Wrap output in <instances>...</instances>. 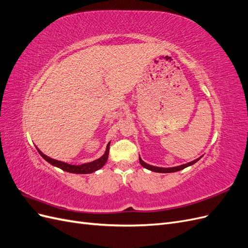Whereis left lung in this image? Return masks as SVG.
Segmentation results:
<instances>
[{"label":"left lung","mask_w":248,"mask_h":248,"mask_svg":"<svg viewBox=\"0 0 248 248\" xmlns=\"http://www.w3.org/2000/svg\"><path fill=\"white\" fill-rule=\"evenodd\" d=\"M199 159H200V158H198V159H196V160H193V161H191V162L182 164V166L175 167V168H158V167L150 166V164H147L146 162L142 161V160L140 159V163L141 166L144 167V168H146V169H148V170H152V171H156V172H174V171L181 170H183V169H185V168H187V167H189V166H192V164L196 163Z\"/></svg>","instance_id":"obj_1"}]
</instances>
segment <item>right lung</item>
I'll return each mask as SVG.
<instances>
[{
  "instance_id": "add662e5",
  "label": "right lung",
  "mask_w": 248,
  "mask_h": 248,
  "mask_svg": "<svg viewBox=\"0 0 248 248\" xmlns=\"http://www.w3.org/2000/svg\"><path fill=\"white\" fill-rule=\"evenodd\" d=\"M38 152L47 162H49L50 164H52V166H55L57 168H60L63 170L69 171V172H74V174H90V172H93L97 170L101 169L104 166V164H106V162L108 161V153H109V144L107 147L106 153H104V155L101 156L99 159H96L92 162L80 164V166H71V164L65 163V162H62V161H58L56 159H52V158H50V157L44 155L40 151V150H38Z\"/></svg>"
}]
</instances>
